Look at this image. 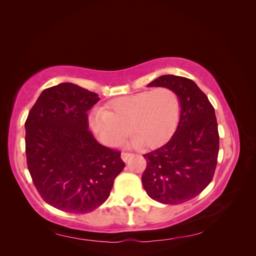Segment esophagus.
<instances>
[{
  "mask_svg": "<svg viewBox=\"0 0 256 256\" xmlns=\"http://www.w3.org/2000/svg\"><path fill=\"white\" fill-rule=\"evenodd\" d=\"M131 156V154L130 152H122L120 154V158H122V161H127L128 160V158Z\"/></svg>",
  "mask_w": 256,
  "mask_h": 256,
  "instance_id": "esophagus-1",
  "label": "esophagus"
}]
</instances>
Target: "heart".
<instances>
[{
  "mask_svg": "<svg viewBox=\"0 0 256 256\" xmlns=\"http://www.w3.org/2000/svg\"><path fill=\"white\" fill-rule=\"evenodd\" d=\"M180 118V97L173 90L161 86L114 98L104 108L92 109L88 122L104 145H118L129 129L134 134L131 145L156 147L173 134Z\"/></svg>",
  "mask_w": 256,
  "mask_h": 256,
  "instance_id": "obj_1",
  "label": "heart"
}]
</instances>
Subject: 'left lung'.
<instances>
[{"mask_svg": "<svg viewBox=\"0 0 256 256\" xmlns=\"http://www.w3.org/2000/svg\"><path fill=\"white\" fill-rule=\"evenodd\" d=\"M147 86L173 90L180 100V118L168 142L144 154L143 187L159 203L182 204L198 196L214 177L219 152L214 109L196 82L184 76L164 74Z\"/></svg>", "mask_w": 256, "mask_h": 256, "instance_id": "8db88e82", "label": "left lung"}]
</instances>
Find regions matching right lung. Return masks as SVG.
<instances>
[{
	"label": "right lung",
	"mask_w": 256,
	"mask_h": 256,
	"mask_svg": "<svg viewBox=\"0 0 256 256\" xmlns=\"http://www.w3.org/2000/svg\"><path fill=\"white\" fill-rule=\"evenodd\" d=\"M96 92L74 83L42 90L26 122L28 172L46 203L86 214L109 198L125 168L120 152L99 144L88 130V111Z\"/></svg>",
	"instance_id": "add662e5"
}]
</instances>
